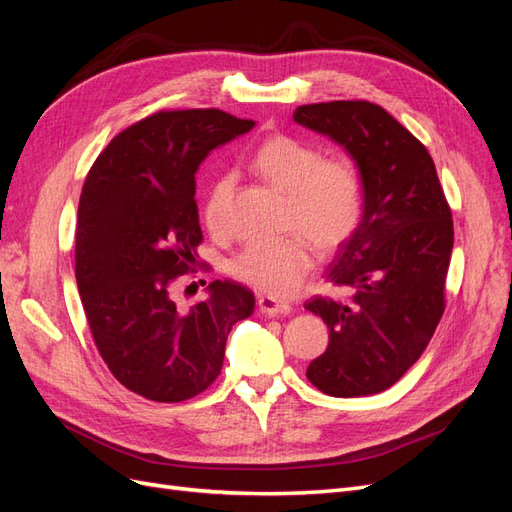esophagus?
Masks as SVG:
<instances>
[{
  "mask_svg": "<svg viewBox=\"0 0 512 512\" xmlns=\"http://www.w3.org/2000/svg\"><path fill=\"white\" fill-rule=\"evenodd\" d=\"M258 309L262 314H267V316H271V318H277V316H288L290 312H292V307H290V303H286V301H277V299H273V297H258Z\"/></svg>",
  "mask_w": 512,
  "mask_h": 512,
  "instance_id": "1",
  "label": "esophagus"
}]
</instances>
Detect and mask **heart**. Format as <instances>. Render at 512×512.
<instances>
[{
    "mask_svg": "<svg viewBox=\"0 0 512 512\" xmlns=\"http://www.w3.org/2000/svg\"><path fill=\"white\" fill-rule=\"evenodd\" d=\"M256 173L288 194L286 228L299 230L320 252L344 245L361 224L365 185L346 156L322 158V151L297 136L275 134L252 158ZM235 181L222 175L211 183L203 220L211 235L228 232V207ZM314 267L312 250L301 235L254 241L232 260V275L267 297H288Z\"/></svg>",
    "mask_w": 512,
    "mask_h": 512,
    "instance_id": "obj_1",
    "label": "heart"
}]
</instances>
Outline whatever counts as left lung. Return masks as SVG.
Segmentation results:
<instances>
[{
	"mask_svg": "<svg viewBox=\"0 0 512 512\" xmlns=\"http://www.w3.org/2000/svg\"><path fill=\"white\" fill-rule=\"evenodd\" d=\"M292 117L342 145L365 185L361 224L327 271L352 297L305 303L329 327L307 380L331 397L376 395L418 361L444 314L451 207L425 145L382 106L335 100L299 106Z\"/></svg>",
	"mask_w": 512,
	"mask_h": 512,
	"instance_id": "left-lung-1",
	"label": "left lung"
}]
</instances>
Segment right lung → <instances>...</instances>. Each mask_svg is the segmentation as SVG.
<instances>
[{"label": "right lung", "mask_w": 512, "mask_h": 512, "mask_svg": "<svg viewBox=\"0 0 512 512\" xmlns=\"http://www.w3.org/2000/svg\"><path fill=\"white\" fill-rule=\"evenodd\" d=\"M218 108L160 111L119 132L89 168L76 224V284L96 348L136 395L185 401L213 384L232 324L254 292L228 280L181 312L170 297L196 265L203 230L196 170L209 151L250 132Z\"/></svg>", "instance_id": "add662e5"}]
</instances>
